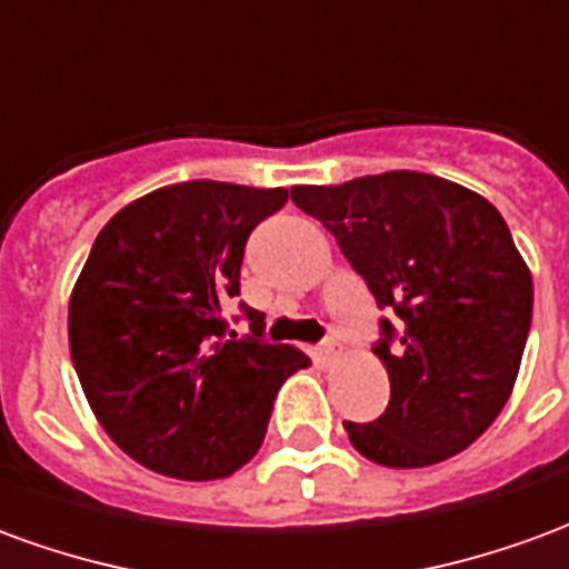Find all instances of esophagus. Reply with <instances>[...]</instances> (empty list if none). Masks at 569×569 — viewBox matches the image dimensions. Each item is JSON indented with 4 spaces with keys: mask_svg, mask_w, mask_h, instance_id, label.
Instances as JSON below:
<instances>
[{
    "mask_svg": "<svg viewBox=\"0 0 569 569\" xmlns=\"http://www.w3.org/2000/svg\"><path fill=\"white\" fill-rule=\"evenodd\" d=\"M341 357V345H338V338H326L320 345V359L322 362H335V359Z\"/></svg>",
    "mask_w": 569,
    "mask_h": 569,
    "instance_id": "obj_1",
    "label": "esophagus"
}]
</instances>
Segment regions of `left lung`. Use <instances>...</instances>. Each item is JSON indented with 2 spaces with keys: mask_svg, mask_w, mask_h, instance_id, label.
<instances>
[{
  "mask_svg": "<svg viewBox=\"0 0 569 569\" xmlns=\"http://www.w3.org/2000/svg\"><path fill=\"white\" fill-rule=\"evenodd\" d=\"M292 200L399 317H381L375 345L390 406L371 423L345 420L353 448L390 469L469 448L512 393L533 317V280L497 207L411 170L296 186Z\"/></svg>",
  "mask_w": 569,
  "mask_h": 569,
  "instance_id": "1",
  "label": "left lung"
}]
</instances>
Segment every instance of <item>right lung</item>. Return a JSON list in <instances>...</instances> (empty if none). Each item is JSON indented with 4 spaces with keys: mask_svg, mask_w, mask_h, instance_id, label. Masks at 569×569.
<instances>
[{
    "mask_svg": "<svg viewBox=\"0 0 569 569\" xmlns=\"http://www.w3.org/2000/svg\"><path fill=\"white\" fill-rule=\"evenodd\" d=\"M286 188L194 179L151 191L97 234L69 298V353L100 427L154 472L210 481L261 448L273 399L310 359L228 326L252 228ZM234 317V320H240Z\"/></svg>",
    "mask_w": 569,
    "mask_h": 569,
    "instance_id": "right-lung-1",
    "label": "right lung"
}]
</instances>
